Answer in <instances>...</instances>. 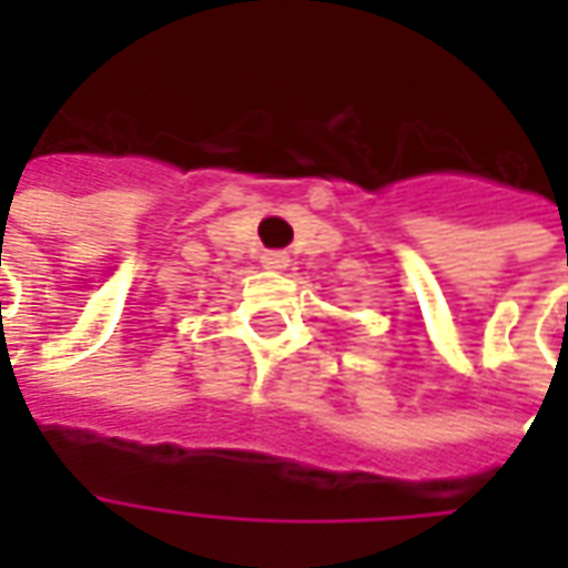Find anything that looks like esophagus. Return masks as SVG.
Returning <instances> with one entry per match:
<instances>
[{"instance_id":"34e87169","label":"esophagus","mask_w":568,"mask_h":568,"mask_svg":"<svg viewBox=\"0 0 568 568\" xmlns=\"http://www.w3.org/2000/svg\"><path fill=\"white\" fill-rule=\"evenodd\" d=\"M261 264H264L267 271H283V267H288V255H285V252H264V255H261Z\"/></svg>"}]
</instances>
